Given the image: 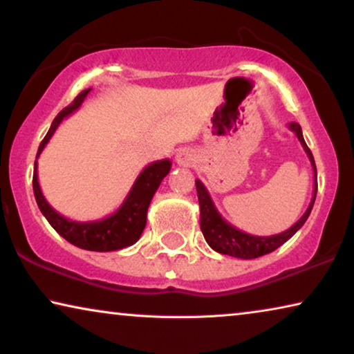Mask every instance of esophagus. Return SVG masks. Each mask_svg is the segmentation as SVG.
I'll use <instances>...</instances> for the list:
<instances>
[{
    "label": "esophagus",
    "mask_w": 354,
    "mask_h": 354,
    "mask_svg": "<svg viewBox=\"0 0 354 354\" xmlns=\"http://www.w3.org/2000/svg\"><path fill=\"white\" fill-rule=\"evenodd\" d=\"M176 161H177L178 166H183V167L192 166V164L196 161V159H195V153H193L192 149H187V148H185V149H180V151L177 153Z\"/></svg>",
    "instance_id": "1"
}]
</instances>
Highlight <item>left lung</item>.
I'll return each mask as SVG.
<instances>
[{"instance_id":"obj_1","label":"left lung","mask_w":354,"mask_h":354,"mask_svg":"<svg viewBox=\"0 0 354 354\" xmlns=\"http://www.w3.org/2000/svg\"><path fill=\"white\" fill-rule=\"evenodd\" d=\"M288 129L295 132L297 135L299 143L306 151L309 161H311L313 171H314V195L313 200L309 203L308 209L304 214L299 217V221L297 224H293L288 230L282 232V234L277 235H270V236H256V235H250L245 234L229 224L224 217L219 214V211L216 209L214 203H212L209 192L206 190V187L203 185L200 180H195L196 183V193H198V201H200V227L203 235H205V240L207 241V245L211 246L212 250L217 251L221 254H229L234 256V258H240V259H254L259 258V256H264L268 253H272L274 250H277L279 246H282L285 241L292 239V236L297 234V232L301 229L304 222L311 214V209L314 206V201H316V193H317V172H316V162H314L313 153L311 149L308 148L306 142L303 138V132L299 124L297 122H290Z\"/></svg>"}]
</instances>
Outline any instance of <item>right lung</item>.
<instances>
[{"label": "right lung", "instance_id": "1", "mask_svg": "<svg viewBox=\"0 0 354 354\" xmlns=\"http://www.w3.org/2000/svg\"><path fill=\"white\" fill-rule=\"evenodd\" d=\"M88 90H84L77 98L72 101V104L67 106L56 115L53 120L50 130L43 138V142L38 147L37 159L40 156L43 148L50 142L53 133L59 127V124L66 118H69L72 113H75L80 108L84 100L88 95ZM172 162L169 159H161V161H154L142 171L137 177L133 187L130 188L127 198H125L122 205L114 214H111L104 219L100 221H71L67 217L61 216L59 212L53 209L46 198L43 196L40 183H38L37 174V161L33 167V193H35L37 205L40 207L41 214L46 217L53 229L59 234L62 239H66L69 243L79 246L82 250L88 251H115L122 250L125 246L133 245L140 239L142 232L147 225V212L148 206L153 200V195L161 185L162 178L167 176L171 171Z\"/></svg>", "mask_w": 354, "mask_h": 354}]
</instances>
